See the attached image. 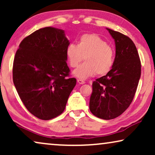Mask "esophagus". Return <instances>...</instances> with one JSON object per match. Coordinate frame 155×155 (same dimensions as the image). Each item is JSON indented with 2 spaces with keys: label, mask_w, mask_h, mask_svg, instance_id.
<instances>
[{
  "label": "esophagus",
  "mask_w": 155,
  "mask_h": 155,
  "mask_svg": "<svg viewBox=\"0 0 155 155\" xmlns=\"http://www.w3.org/2000/svg\"><path fill=\"white\" fill-rule=\"evenodd\" d=\"M78 83H79L80 84H83L85 83V82H84V80H80V79H78Z\"/></svg>",
  "instance_id": "esophagus-1"
}]
</instances>
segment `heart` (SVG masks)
Here are the masks:
<instances>
[{
  "mask_svg": "<svg viewBox=\"0 0 155 155\" xmlns=\"http://www.w3.org/2000/svg\"><path fill=\"white\" fill-rule=\"evenodd\" d=\"M68 64L75 68L84 57L85 62L73 72L74 76L85 80L97 73L104 75L111 71L114 63V51L107 42L96 34H84L77 45L71 44L66 48Z\"/></svg>",
  "mask_w": 155,
  "mask_h": 155,
  "instance_id": "heart-1",
  "label": "heart"
}]
</instances>
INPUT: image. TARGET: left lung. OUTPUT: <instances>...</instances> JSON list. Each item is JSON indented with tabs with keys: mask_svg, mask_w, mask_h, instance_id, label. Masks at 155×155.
Segmentation results:
<instances>
[{
	"mask_svg": "<svg viewBox=\"0 0 155 155\" xmlns=\"http://www.w3.org/2000/svg\"><path fill=\"white\" fill-rule=\"evenodd\" d=\"M116 45L114 65L107 75L92 83L90 110L101 119L122 114L134 98L141 75V63L135 44L123 34L107 28Z\"/></svg>",
	"mask_w": 155,
	"mask_h": 155,
	"instance_id": "obj_1",
	"label": "left lung"
}]
</instances>
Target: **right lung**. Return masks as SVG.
<instances>
[{"label": "right lung", "instance_id": "1", "mask_svg": "<svg viewBox=\"0 0 155 155\" xmlns=\"http://www.w3.org/2000/svg\"><path fill=\"white\" fill-rule=\"evenodd\" d=\"M69 44L64 31L47 27L25 37L16 51L15 87L27 109L39 119L61 115L76 84L66 63Z\"/></svg>", "mask_w": 155, "mask_h": 155}]
</instances>
